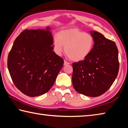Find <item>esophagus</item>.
<instances>
[{
  "instance_id": "obj_1",
  "label": "esophagus",
  "mask_w": 128,
  "mask_h": 128,
  "mask_svg": "<svg viewBox=\"0 0 128 128\" xmlns=\"http://www.w3.org/2000/svg\"><path fill=\"white\" fill-rule=\"evenodd\" d=\"M69 64H70V63H69V62H67L66 61H64V66H68V65H69Z\"/></svg>"
}]
</instances>
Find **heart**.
I'll return each mask as SVG.
<instances>
[{
    "label": "heart",
    "mask_w": 128,
    "mask_h": 128,
    "mask_svg": "<svg viewBox=\"0 0 128 128\" xmlns=\"http://www.w3.org/2000/svg\"><path fill=\"white\" fill-rule=\"evenodd\" d=\"M54 51L60 56L66 51V55L74 62L86 59L92 52L94 46V38L89 33L77 28H70L60 31L54 38Z\"/></svg>",
    "instance_id": "obj_1"
}]
</instances>
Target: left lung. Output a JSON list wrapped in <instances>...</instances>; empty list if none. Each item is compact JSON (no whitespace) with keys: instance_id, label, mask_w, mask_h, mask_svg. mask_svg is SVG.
<instances>
[{"instance_id":"8db88e82","label":"left lung","mask_w":128,"mask_h":128,"mask_svg":"<svg viewBox=\"0 0 128 128\" xmlns=\"http://www.w3.org/2000/svg\"><path fill=\"white\" fill-rule=\"evenodd\" d=\"M90 33L94 38V47L88 58L72 64V84L78 92L96 97L107 92L117 77L118 52L114 41L99 32Z\"/></svg>"}]
</instances>
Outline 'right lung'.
<instances>
[{
  "mask_svg": "<svg viewBox=\"0 0 128 128\" xmlns=\"http://www.w3.org/2000/svg\"><path fill=\"white\" fill-rule=\"evenodd\" d=\"M50 28L25 30L14 41L7 66L13 82L29 96L46 93L55 83L64 60L54 52Z\"/></svg>",
  "mask_w": 128,
  "mask_h": 128,
  "instance_id": "obj_1",
  "label": "right lung"
}]
</instances>
